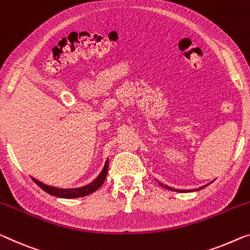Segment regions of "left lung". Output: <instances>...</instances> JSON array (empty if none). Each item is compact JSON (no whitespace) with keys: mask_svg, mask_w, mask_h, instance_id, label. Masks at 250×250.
<instances>
[{"mask_svg":"<svg viewBox=\"0 0 250 250\" xmlns=\"http://www.w3.org/2000/svg\"><path fill=\"white\" fill-rule=\"evenodd\" d=\"M159 184L161 187H163L164 189H167V190H170V191H175V192H183L182 190H176V189H173V188H170V187H167V184H163V183H161V182H159ZM207 186H203V187H201V188H199V189H197V190H194V191H199V190H201V189H203V188H206Z\"/></svg>","mask_w":250,"mask_h":250,"instance_id":"1","label":"left lung"}]
</instances>
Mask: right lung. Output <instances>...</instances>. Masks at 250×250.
I'll return each instance as SVG.
<instances>
[{"label":"right lung","mask_w":250,"mask_h":250,"mask_svg":"<svg viewBox=\"0 0 250 250\" xmlns=\"http://www.w3.org/2000/svg\"><path fill=\"white\" fill-rule=\"evenodd\" d=\"M107 172H108V159L106 160L105 165H104L102 172L98 174L97 178H96L93 182H90L89 184H87V186H83L80 188H74V189H60V188L47 186V184L38 181V180L33 179V178H32V180L41 188L42 190L45 191L49 194L55 195V197H58V198L75 199V198L85 197V195L93 193V192H95L96 190H98L99 188L102 187L104 181H105Z\"/></svg>","instance_id":"right-lung-1"}]
</instances>
